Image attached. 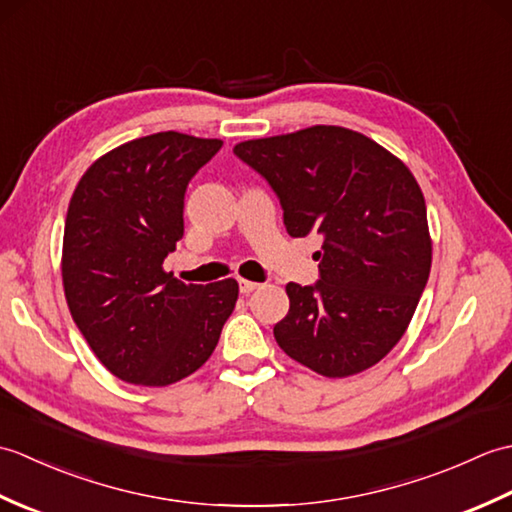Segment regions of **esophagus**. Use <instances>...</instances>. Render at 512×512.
<instances>
[{
	"instance_id": "esophagus-1",
	"label": "esophagus",
	"mask_w": 512,
	"mask_h": 512,
	"mask_svg": "<svg viewBox=\"0 0 512 512\" xmlns=\"http://www.w3.org/2000/svg\"><path fill=\"white\" fill-rule=\"evenodd\" d=\"M259 284H255V281H248V279H239V292L242 295H250V292L257 290Z\"/></svg>"
}]
</instances>
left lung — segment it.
<instances>
[{
  "label": "left lung",
  "mask_w": 512,
  "mask_h": 512,
  "mask_svg": "<svg viewBox=\"0 0 512 512\" xmlns=\"http://www.w3.org/2000/svg\"><path fill=\"white\" fill-rule=\"evenodd\" d=\"M233 154L277 193L292 237L319 233V281L286 286L281 350L345 378L385 358L416 312L431 270L427 206L413 173L352 129L314 125L246 140Z\"/></svg>",
  "instance_id": "1"
}]
</instances>
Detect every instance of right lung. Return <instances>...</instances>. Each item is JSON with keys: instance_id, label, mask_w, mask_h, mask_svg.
<instances>
[{"instance_id": "1", "label": "right lung", "mask_w": 512, "mask_h": 512, "mask_svg": "<svg viewBox=\"0 0 512 512\" xmlns=\"http://www.w3.org/2000/svg\"><path fill=\"white\" fill-rule=\"evenodd\" d=\"M222 147L178 132L112 149L68 206L61 275L76 328L125 383L167 387L213 354L235 308V279L182 284L162 270L184 235V193Z\"/></svg>"}]
</instances>
